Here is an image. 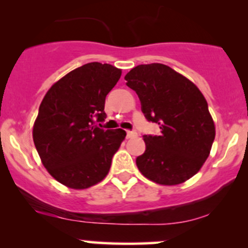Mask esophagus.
<instances>
[{"mask_svg": "<svg viewBox=\"0 0 248 248\" xmlns=\"http://www.w3.org/2000/svg\"><path fill=\"white\" fill-rule=\"evenodd\" d=\"M137 136V132L134 131H127V138H133Z\"/></svg>", "mask_w": 248, "mask_h": 248, "instance_id": "esophagus-1", "label": "esophagus"}]
</instances>
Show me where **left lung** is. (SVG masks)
Segmentation results:
<instances>
[{"mask_svg":"<svg viewBox=\"0 0 248 248\" xmlns=\"http://www.w3.org/2000/svg\"><path fill=\"white\" fill-rule=\"evenodd\" d=\"M136 91L145 119L159 124V136L144 134L146 149L137 157L145 177L179 185L199 171L209 157L215 124L198 87L162 63L139 64L124 77Z\"/></svg>","mask_w":248,"mask_h":248,"instance_id":"obj_1","label":"left lung"}]
</instances>
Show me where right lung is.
I'll list each match as a JSON object with an SVG mask.
<instances>
[{
    "mask_svg": "<svg viewBox=\"0 0 248 248\" xmlns=\"http://www.w3.org/2000/svg\"><path fill=\"white\" fill-rule=\"evenodd\" d=\"M121 69L91 62L55 82L39 106L33 141L42 163L54 179L71 188L98 184L126 137L124 129H103L107 94Z\"/></svg>",
    "mask_w": 248,
    "mask_h": 248,
    "instance_id": "obj_1",
    "label": "right lung"
}]
</instances>
